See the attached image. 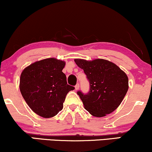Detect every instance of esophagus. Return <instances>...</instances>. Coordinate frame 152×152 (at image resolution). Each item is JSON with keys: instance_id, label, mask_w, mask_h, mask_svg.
I'll list each match as a JSON object with an SVG mask.
<instances>
[{"instance_id": "obj_1", "label": "esophagus", "mask_w": 152, "mask_h": 152, "mask_svg": "<svg viewBox=\"0 0 152 152\" xmlns=\"http://www.w3.org/2000/svg\"><path fill=\"white\" fill-rule=\"evenodd\" d=\"M75 89L76 90H78V89H79V88H80V85H79V83H77V85L75 86Z\"/></svg>"}]
</instances>
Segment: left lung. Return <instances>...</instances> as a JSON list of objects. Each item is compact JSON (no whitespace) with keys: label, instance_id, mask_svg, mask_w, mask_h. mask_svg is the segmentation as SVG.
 I'll use <instances>...</instances> for the list:
<instances>
[{"label":"left lung","instance_id":"1","mask_svg":"<svg viewBox=\"0 0 152 152\" xmlns=\"http://www.w3.org/2000/svg\"><path fill=\"white\" fill-rule=\"evenodd\" d=\"M89 82L87 94L78 91L85 108L95 117H103L114 111L128 90V78L118 66L104 59L87 61L75 59Z\"/></svg>","mask_w":152,"mask_h":152}]
</instances>
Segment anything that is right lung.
Returning a JSON list of instances; mask_svg holds the SVG:
<instances>
[{
    "label": "right lung",
    "instance_id": "right-lung-1",
    "mask_svg": "<svg viewBox=\"0 0 152 152\" xmlns=\"http://www.w3.org/2000/svg\"><path fill=\"white\" fill-rule=\"evenodd\" d=\"M64 61L53 58L32 63L22 71L20 89L28 106L37 115L51 118L63 109L67 94L75 89L62 72Z\"/></svg>",
    "mask_w": 152,
    "mask_h": 152
}]
</instances>
